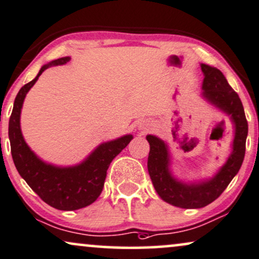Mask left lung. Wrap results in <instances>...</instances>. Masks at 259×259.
Masks as SVG:
<instances>
[{
	"mask_svg": "<svg viewBox=\"0 0 259 259\" xmlns=\"http://www.w3.org/2000/svg\"><path fill=\"white\" fill-rule=\"evenodd\" d=\"M201 70L204 75L202 95L231 115L236 127L233 151L226 164L210 181L200 184H184L171 176L169 153L164 142L154 136L146 137L150 144L147 169L154 189L165 202L187 209L207 206L224 193L243 164L248 130L243 103L238 94L228 84L223 72L206 64H201Z\"/></svg>",
	"mask_w": 259,
	"mask_h": 259,
	"instance_id": "1",
	"label": "left lung"
}]
</instances>
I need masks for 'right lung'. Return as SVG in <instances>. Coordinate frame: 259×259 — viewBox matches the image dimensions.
I'll use <instances>...</instances> for the list:
<instances>
[{
    "label": "right lung",
    "mask_w": 259,
    "mask_h": 259,
    "mask_svg": "<svg viewBox=\"0 0 259 259\" xmlns=\"http://www.w3.org/2000/svg\"><path fill=\"white\" fill-rule=\"evenodd\" d=\"M69 60V57H64L44 65L38 76L20 89L15 97L8 128L12 157L20 176L44 202L60 210H76L92 204L103 189L109 164L133 138L128 134L113 142L101 144L84 162L70 167L46 164L32 152L20 128V114L23 100L44 70L51 65L66 64Z\"/></svg>",
    "instance_id": "obj_1"
}]
</instances>
